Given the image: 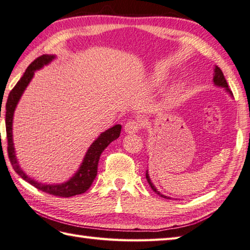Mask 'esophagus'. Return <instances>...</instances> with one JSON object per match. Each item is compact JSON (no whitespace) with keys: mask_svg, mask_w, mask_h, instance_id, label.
Instances as JSON below:
<instances>
[{"mask_svg":"<svg viewBox=\"0 0 250 250\" xmlns=\"http://www.w3.org/2000/svg\"><path fill=\"white\" fill-rule=\"evenodd\" d=\"M141 129V124L140 121L137 120H129L126 124L125 125V131L126 133L133 134V133H137Z\"/></svg>","mask_w":250,"mask_h":250,"instance_id":"obj_1","label":"esophagus"}]
</instances>
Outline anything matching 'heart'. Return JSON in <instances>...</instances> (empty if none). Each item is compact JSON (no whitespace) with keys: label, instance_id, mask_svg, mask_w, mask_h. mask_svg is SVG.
<instances>
[{"label":"heart","instance_id":"b5f03b06","mask_svg":"<svg viewBox=\"0 0 250 250\" xmlns=\"http://www.w3.org/2000/svg\"><path fill=\"white\" fill-rule=\"evenodd\" d=\"M167 74L163 71H159L156 72L153 75L151 76L150 81H149V86L151 88H157V87H160L162 84L167 82ZM180 95V87L179 84L177 83H174L171 84L167 89L166 93H164V99H163V104L164 106H172L175 103L177 102V100Z\"/></svg>","mask_w":250,"mask_h":250}]
</instances>
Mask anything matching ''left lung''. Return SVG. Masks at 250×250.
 I'll return each mask as SVG.
<instances>
[{"label":"left lung","instance_id":"left-lung-1","mask_svg":"<svg viewBox=\"0 0 250 250\" xmlns=\"http://www.w3.org/2000/svg\"><path fill=\"white\" fill-rule=\"evenodd\" d=\"M213 81H214V83H215L216 86L222 87V88H226L227 91L229 92L231 95H233V94H232V92L230 91L229 86H228V83H227L226 78H225V76H224V73H222V71L220 70V68H219L218 66H215V68H214V78H213ZM146 179H147L148 184H149V186L151 187V189H152L153 191H155V192H156L157 194H159L160 196H162V198H164V199H169L168 196H167V195H164V194H162V193L159 192L158 189L155 187V186H153V184L151 183V180H150V178H149V174H148V171L146 172Z\"/></svg>","mask_w":250,"mask_h":250}]
</instances>
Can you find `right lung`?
Wrapping results in <instances>:
<instances>
[{"instance_id": "1", "label": "right lung", "mask_w": 250, "mask_h": 250, "mask_svg": "<svg viewBox=\"0 0 250 250\" xmlns=\"http://www.w3.org/2000/svg\"><path fill=\"white\" fill-rule=\"evenodd\" d=\"M55 59V56L51 55H43L35 59L26 68L23 76L20 78V81L16 83L12 91L9 92L7 102H6V111H5V124H6V135H7V152L9 161L19 176L24 179L25 182L31 184L33 187L39 189L43 192L49 193L52 195L62 196V198H70L77 194H82L90 188L93 180L98 174V164L101 157V153L107 147L111 142L118 139L121 131V125H116L113 128L103 132L92 145L89 147V149L83 158L81 167L74 176L68 179L66 183L57 184V185H46L37 183L36 180L30 178L22 169L20 168L17 158L15 155V148L13 143V117L16 106H17L19 100L22 95L23 91L28 86L31 79L33 78L34 72L40 70L41 67L48 64V63Z\"/></svg>"}]
</instances>
